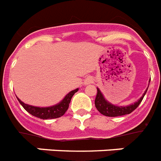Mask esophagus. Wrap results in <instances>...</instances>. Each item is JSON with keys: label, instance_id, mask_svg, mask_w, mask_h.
I'll return each instance as SVG.
<instances>
[{"label": "esophagus", "instance_id": "esophagus-1", "mask_svg": "<svg viewBox=\"0 0 161 161\" xmlns=\"http://www.w3.org/2000/svg\"><path fill=\"white\" fill-rule=\"evenodd\" d=\"M91 83H92V80L91 79H86V82H85V84L86 85H88V84H91Z\"/></svg>", "mask_w": 161, "mask_h": 161}]
</instances>
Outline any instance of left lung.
Returning <instances> with one entry per match:
<instances>
[{
  "mask_svg": "<svg viewBox=\"0 0 161 161\" xmlns=\"http://www.w3.org/2000/svg\"><path fill=\"white\" fill-rule=\"evenodd\" d=\"M149 82H150V79ZM147 90L148 88L146 89L145 93L142 95L141 98L139 99L137 101L133 103V104H130V105H126V106H119V105H113L110 102H109L107 100H105V96H104V95H103L102 92L101 91V90L97 88V95H96V100H95V105H96V109L98 110L99 112L101 113L102 115H105V116L115 117L127 115V114H130L141 104V102L143 100L144 96L146 95Z\"/></svg>",
  "mask_w": 161,
  "mask_h": 161,
  "instance_id": "left-lung-1",
  "label": "left lung"
}]
</instances>
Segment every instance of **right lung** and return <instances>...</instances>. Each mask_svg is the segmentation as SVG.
Returning a JSON list of instances; mask_svg holds the SVG:
<instances>
[{
	"label": "right lung",
	"mask_w": 161,
	"mask_h": 161,
	"mask_svg": "<svg viewBox=\"0 0 161 161\" xmlns=\"http://www.w3.org/2000/svg\"><path fill=\"white\" fill-rule=\"evenodd\" d=\"M79 88H76L75 90L70 91L66 96L63 98L61 101L56 104V105L48 106V107H38V106H34V105H28L25 104L23 101H21L20 99L16 97L18 101L23 106L27 112H29L31 115H34L36 117L41 118L42 119H55V118H59L62 116L65 113V111L68 110L69 105H70V100L74 96V94L77 92Z\"/></svg>",
	"instance_id": "1"
}]
</instances>
